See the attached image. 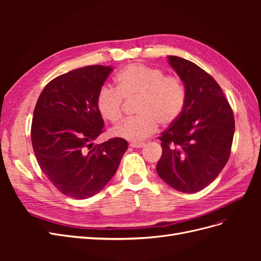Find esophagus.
Instances as JSON below:
<instances>
[{
    "label": "esophagus",
    "instance_id": "34e87169",
    "mask_svg": "<svg viewBox=\"0 0 261 261\" xmlns=\"http://www.w3.org/2000/svg\"><path fill=\"white\" fill-rule=\"evenodd\" d=\"M129 146L132 148H143L146 146V144L145 143H132Z\"/></svg>",
    "mask_w": 261,
    "mask_h": 261
}]
</instances>
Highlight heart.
<instances>
[{"label": "heart", "instance_id": "1", "mask_svg": "<svg viewBox=\"0 0 261 261\" xmlns=\"http://www.w3.org/2000/svg\"><path fill=\"white\" fill-rule=\"evenodd\" d=\"M116 89L103 86L98 91V112L107 121L117 122L122 116L124 99L138 98L135 117L126 118L111 129V135L138 143L156 130L158 123L169 126L183 111L186 90L177 76H165L160 68L134 63L115 77Z\"/></svg>", "mask_w": 261, "mask_h": 261}]
</instances>
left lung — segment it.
I'll return each mask as SVG.
<instances>
[{
  "instance_id": "obj_1",
  "label": "left lung",
  "mask_w": 261,
  "mask_h": 261,
  "mask_svg": "<svg viewBox=\"0 0 261 261\" xmlns=\"http://www.w3.org/2000/svg\"><path fill=\"white\" fill-rule=\"evenodd\" d=\"M168 62L186 90L177 120L161 134L162 155L156 173L181 193L207 187L230 158L235 122L221 87L195 63L169 55Z\"/></svg>"
}]
</instances>
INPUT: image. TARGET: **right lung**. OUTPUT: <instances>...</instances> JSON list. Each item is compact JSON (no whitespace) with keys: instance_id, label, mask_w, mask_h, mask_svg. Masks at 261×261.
I'll return each mask as SVG.
<instances>
[{"instance_id":"add662e5","label":"right lung","mask_w":261,"mask_h":261,"mask_svg":"<svg viewBox=\"0 0 261 261\" xmlns=\"http://www.w3.org/2000/svg\"><path fill=\"white\" fill-rule=\"evenodd\" d=\"M113 67L91 65L54 78L39 96L31 143L39 167L67 197L87 199L113 177L128 148L112 138L93 146L103 128L97 94Z\"/></svg>"}]
</instances>
